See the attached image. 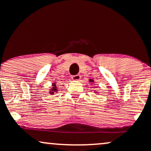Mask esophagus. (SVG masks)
<instances>
[{
	"label": "esophagus",
	"mask_w": 151,
	"mask_h": 151,
	"mask_svg": "<svg viewBox=\"0 0 151 151\" xmlns=\"http://www.w3.org/2000/svg\"><path fill=\"white\" fill-rule=\"evenodd\" d=\"M72 79L74 81L79 80V79H81V76L79 75V74H77V75H74V76H72Z\"/></svg>",
	"instance_id": "1"
}]
</instances>
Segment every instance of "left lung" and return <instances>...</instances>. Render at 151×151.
I'll return each instance as SVG.
<instances>
[{"instance_id": "obj_1", "label": "left lung", "mask_w": 151, "mask_h": 151, "mask_svg": "<svg viewBox=\"0 0 151 151\" xmlns=\"http://www.w3.org/2000/svg\"><path fill=\"white\" fill-rule=\"evenodd\" d=\"M90 82H93V79H89Z\"/></svg>"}]
</instances>
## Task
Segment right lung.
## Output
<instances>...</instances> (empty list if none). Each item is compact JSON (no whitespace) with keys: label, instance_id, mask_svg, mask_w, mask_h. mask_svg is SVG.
<instances>
[{"label":"right lung","instance_id":"obj_1","mask_svg":"<svg viewBox=\"0 0 151 151\" xmlns=\"http://www.w3.org/2000/svg\"><path fill=\"white\" fill-rule=\"evenodd\" d=\"M58 86H57L56 83H53L52 84V88L50 91V94H54L55 92H58Z\"/></svg>","mask_w":151,"mask_h":151}]
</instances>
